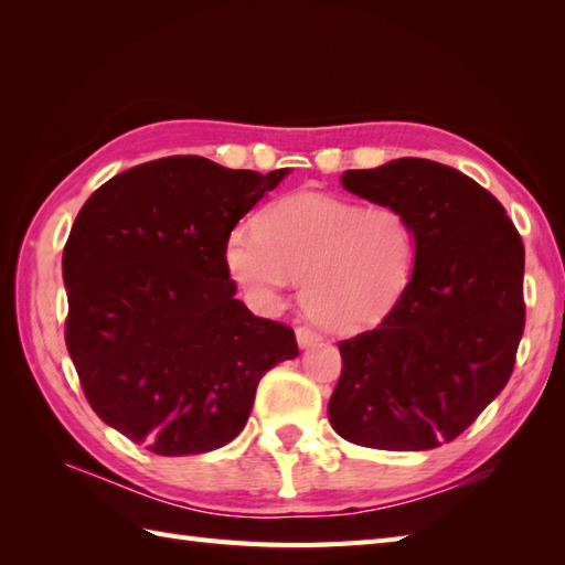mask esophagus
Returning <instances> with one entry per match:
<instances>
[{
    "mask_svg": "<svg viewBox=\"0 0 565 565\" xmlns=\"http://www.w3.org/2000/svg\"><path fill=\"white\" fill-rule=\"evenodd\" d=\"M296 340H298V347H301V350H308V347H313V344L320 342V334L316 330L301 326V328H296Z\"/></svg>",
    "mask_w": 565,
    "mask_h": 565,
    "instance_id": "obj_1",
    "label": "esophagus"
}]
</instances>
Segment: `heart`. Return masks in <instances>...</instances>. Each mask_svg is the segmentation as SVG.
<instances>
[{
	"label": "heart",
	"mask_w": 565,
	"mask_h": 565,
	"mask_svg": "<svg viewBox=\"0 0 565 565\" xmlns=\"http://www.w3.org/2000/svg\"><path fill=\"white\" fill-rule=\"evenodd\" d=\"M415 259V227L398 209H364L308 189L269 203L257 227H235L225 245L227 269L252 296L276 303L301 281L306 316L332 332L386 318L413 279Z\"/></svg>",
	"instance_id": "b5f03b06"
}]
</instances>
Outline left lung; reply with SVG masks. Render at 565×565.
Returning <instances> with one entry per match:
<instances>
[{"mask_svg":"<svg viewBox=\"0 0 565 565\" xmlns=\"http://www.w3.org/2000/svg\"><path fill=\"white\" fill-rule=\"evenodd\" d=\"M342 186L413 223L417 259L376 330L340 342L328 415L359 447L451 441L505 388L524 330V245L502 203L454 167L401 158Z\"/></svg>","mask_w":565,"mask_h":565,"instance_id":"8db88e82","label":"left lung"}]
</instances>
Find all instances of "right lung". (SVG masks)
I'll use <instances>...</instances> for the list:
<instances>
[{
    "label": "right lung",
    "mask_w": 565,
    "mask_h": 565,
    "mask_svg": "<svg viewBox=\"0 0 565 565\" xmlns=\"http://www.w3.org/2000/svg\"><path fill=\"white\" fill-rule=\"evenodd\" d=\"M289 172L174 154L116 174L77 213L67 352L92 411L130 441L160 456L225 447L259 379L298 356L291 328L237 301L225 264L237 221Z\"/></svg>",
    "instance_id": "add662e5"
}]
</instances>
